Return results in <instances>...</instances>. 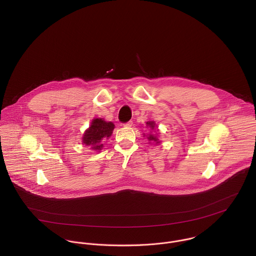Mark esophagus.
Returning <instances> with one entry per match:
<instances>
[{
	"mask_svg": "<svg viewBox=\"0 0 256 256\" xmlns=\"http://www.w3.org/2000/svg\"><path fill=\"white\" fill-rule=\"evenodd\" d=\"M132 125H133V122H132V121H128V122H126V123L123 124L124 127H131Z\"/></svg>",
	"mask_w": 256,
	"mask_h": 256,
	"instance_id": "34e87169",
	"label": "esophagus"
}]
</instances>
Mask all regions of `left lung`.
<instances>
[{
	"label": "left lung",
	"mask_w": 256,
	"mask_h": 256,
	"mask_svg": "<svg viewBox=\"0 0 256 256\" xmlns=\"http://www.w3.org/2000/svg\"><path fill=\"white\" fill-rule=\"evenodd\" d=\"M146 126H148L150 130H154V129L156 123H154V121H148V122H146ZM146 139H148V141H154V142H156V144L160 143V142H158V139L156 138V136H154V135H152V134H148V136L146 137Z\"/></svg>",
	"instance_id": "8db88e82"
}]
</instances>
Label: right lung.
<instances>
[{
    "label": "right lung",
    "mask_w": 256,
    "mask_h": 256,
    "mask_svg": "<svg viewBox=\"0 0 256 256\" xmlns=\"http://www.w3.org/2000/svg\"><path fill=\"white\" fill-rule=\"evenodd\" d=\"M113 129L114 124L112 122L104 121L102 118H94L84 134L82 143L86 146H90L92 150L100 152V150H102L104 148L102 140L110 138Z\"/></svg>",
    "instance_id": "right-lung-1"
}]
</instances>
